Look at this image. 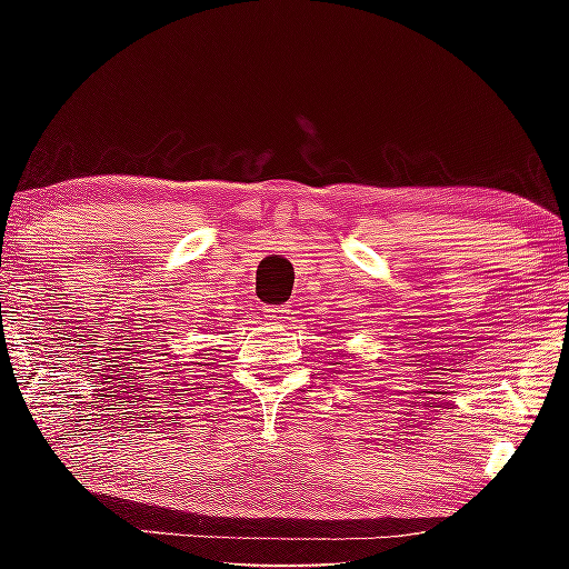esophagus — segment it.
Listing matches in <instances>:
<instances>
[{"instance_id": "esophagus-1", "label": "esophagus", "mask_w": 569, "mask_h": 569, "mask_svg": "<svg viewBox=\"0 0 569 569\" xmlns=\"http://www.w3.org/2000/svg\"><path fill=\"white\" fill-rule=\"evenodd\" d=\"M263 313H266L268 321H276V323L288 319V308L286 306H266Z\"/></svg>"}]
</instances>
